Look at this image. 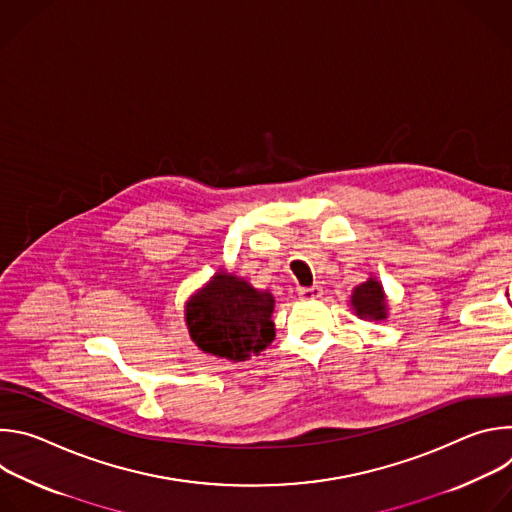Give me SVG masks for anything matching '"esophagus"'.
<instances>
[{"label":"esophagus","instance_id":"obj_1","mask_svg":"<svg viewBox=\"0 0 512 512\" xmlns=\"http://www.w3.org/2000/svg\"><path fill=\"white\" fill-rule=\"evenodd\" d=\"M298 296H300L302 300H316V298H322V287H320V285L300 287V289H298Z\"/></svg>","mask_w":512,"mask_h":512}]
</instances>
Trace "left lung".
<instances>
[{
	"instance_id": "1",
	"label": "left lung",
	"mask_w": 512,
	"mask_h": 512,
	"mask_svg": "<svg viewBox=\"0 0 512 512\" xmlns=\"http://www.w3.org/2000/svg\"><path fill=\"white\" fill-rule=\"evenodd\" d=\"M352 306L360 318L383 320L387 316V306L381 283L375 279L360 283L352 294Z\"/></svg>"
}]
</instances>
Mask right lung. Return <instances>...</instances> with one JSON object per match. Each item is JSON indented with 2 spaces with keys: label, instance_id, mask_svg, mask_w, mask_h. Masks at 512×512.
<instances>
[{
  "label": "right lung",
  "instance_id": "1",
  "mask_svg": "<svg viewBox=\"0 0 512 512\" xmlns=\"http://www.w3.org/2000/svg\"><path fill=\"white\" fill-rule=\"evenodd\" d=\"M271 312L269 291H257L235 275H216L188 302L186 322L204 352L245 360L273 340Z\"/></svg>",
  "mask_w": 512,
  "mask_h": 512
}]
</instances>
